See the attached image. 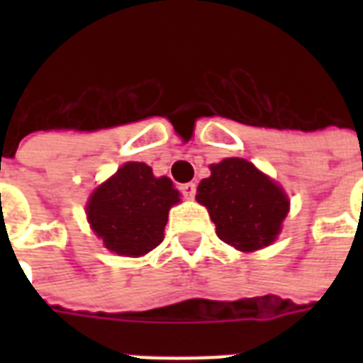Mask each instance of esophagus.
Here are the masks:
<instances>
[{"instance_id": "esophagus-1", "label": "esophagus", "mask_w": 363, "mask_h": 363, "mask_svg": "<svg viewBox=\"0 0 363 363\" xmlns=\"http://www.w3.org/2000/svg\"><path fill=\"white\" fill-rule=\"evenodd\" d=\"M179 190L186 199H194V196H196V184L194 182H184V184L179 186Z\"/></svg>"}]
</instances>
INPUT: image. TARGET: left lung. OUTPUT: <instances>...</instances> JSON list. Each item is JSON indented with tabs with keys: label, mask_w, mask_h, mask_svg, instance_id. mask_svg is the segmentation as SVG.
Returning <instances> with one entry per match:
<instances>
[{
	"label": "left lung",
	"mask_w": 363,
	"mask_h": 363,
	"mask_svg": "<svg viewBox=\"0 0 363 363\" xmlns=\"http://www.w3.org/2000/svg\"><path fill=\"white\" fill-rule=\"evenodd\" d=\"M196 199L209 211L216 235L242 252L275 241L288 213L282 188L242 158L211 165V177L199 182Z\"/></svg>",
	"instance_id": "obj_1"
}]
</instances>
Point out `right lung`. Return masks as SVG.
Here are the masks:
<instances>
[{
    "instance_id": "add662e5",
    "label": "right lung",
    "mask_w": 363,
    "mask_h": 363,
    "mask_svg": "<svg viewBox=\"0 0 363 363\" xmlns=\"http://www.w3.org/2000/svg\"><path fill=\"white\" fill-rule=\"evenodd\" d=\"M179 192L167 177H154L141 162L124 164L88 201V222L104 245L121 256H143L164 239Z\"/></svg>"
}]
</instances>
